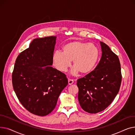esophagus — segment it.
Returning <instances> with one entry per match:
<instances>
[{"label":"esophagus","mask_w":135,"mask_h":135,"mask_svg":"<svg viewBox=\"0 0 135 135\" xmlns=\"http://www.w3.org/2000/svg\"><path fill=\"white\" fill-rule=\"evenodd\" d=\"M73 83H74L73 80L70 79H68V84H69V85H72Z\"/></svg>","instance_id":"1"}]
</instances>
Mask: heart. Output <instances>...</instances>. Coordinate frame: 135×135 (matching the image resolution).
Listing matches in <instances>:
<instances>
[{"instance_id":"1","label":"heart","mask_w":135,"mask_h":135,"mask_svg":"<svg viewBox=\"0 0 135 135\" xmlns=\"http://www.w3.org/2000/svg\"><path fill=\"white\" fill-rule=\"evenodd\" d=\"M100 52L93 43L82 41H73L62 47V52L56 51L52 57L54 66L60 72H66L71 66L74 68L72 73L86 75L96 67L100 60Z\"/></svg>"}]
</instances>
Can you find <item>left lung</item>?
Returning <instances> with one entry per match:
<instances>
[{"instance_id": "8db88e82", "label": "left lung", "mask_w": 135, "mask_h": 135, "mask_svg": "<svg viewBox=\"0 0 135 135\" xmlns=\"http://www.w3.org/2000/svg\"><path fill=\"white\" fill-rule=\"evenodd\" d=\"M102 56L95 69L78 79V100L82 109L89 113L104 110L114 100L122 82L120 63L118 56L101 41Z\"/></svg>"}]
</instances>
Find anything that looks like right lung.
I'll list each match as a JSON object with an SVG mask.
<instances>
[{
  "instance_id": "1",
  "label": "right lung",
  "mask_w": 135,
  "mask_h": 135,
  "mask_svg": "<svg viewBox=\"0 0 135 135\" xmlns=\"http://www.w3.org/2000/svg\"><path fill=\"white\" fill-rule=\"evenodd\" d=\"M56 39L50 36L33 40L17 56L12 74L13 88L20 103L39 116L54 109L68 84L66 75L51 66Z\"/></svg>"
}]
</instances>
